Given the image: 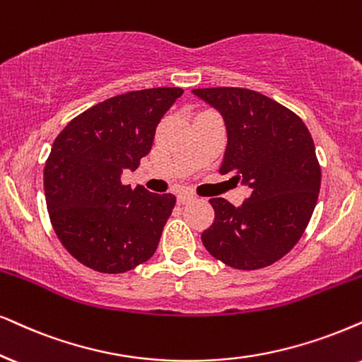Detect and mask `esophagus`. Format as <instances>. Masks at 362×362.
<instances>
[{"label": "esophagus", "instance_id": "obj_1", "mask_svg": "<svg viewBox=\"0 0 362 362\" xmlns=\"http://www.w3.org/2000/svg\"><path fill=\"white\" fill-rule=\"evenodd\" d=\"M194 200H195V195L187 194V192H180V194H177L178 204H189V202H194Z\"/></svg>", "mask_w": 362, "mask_h": 362}]
</instances>
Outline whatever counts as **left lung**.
<instances>
[{
    "label": "left lung",
    "instance_id": "1",
    "mask_svg": "<svg viewBox=\"0 0 362 362\" xmlns=\"http://www.w3.org/2000/svg\"><path fill=\"white\" fill-rule=\"evenodd\" d=\"M192 93L226 123L221 173L252 189L240 207L210 199L215 218L202 232L205 249L242 271L267 267L299 242L317 204L321 167L313 136L294 112L254 90L221 86Z\"/></svg>",
    "mask_w": 362,
    "mask_h": 362
}]
</instances>
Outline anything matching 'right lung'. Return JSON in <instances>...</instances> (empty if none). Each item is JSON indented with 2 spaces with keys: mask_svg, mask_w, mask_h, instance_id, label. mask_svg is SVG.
Wrapping results in <instances>:
<instances>
[{
  "mask_svg": "<svg viewBox=\"0 0 362 362\" xmlns=\"http://www.w3.org/2000/svg\"><path fill=\"white\" fill-rule=\"evenodd\" d=\"M182 88L105 100L63 128L43 172L49 221L63 247L103 274L132 271L157 250L175 197L122 184L152 150L155 130Z\"/></svg>",
  "mask_w": 362,
  "mask_h": 362,
  "instance_id": "right-lung-1",
  "label": "right lung"
}]
</instances>
